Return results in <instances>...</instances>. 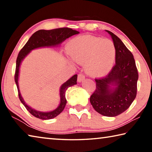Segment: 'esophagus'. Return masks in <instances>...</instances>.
<instances>
[{
	"mask_svg": "<svg viewBox=\"0 0 152 152\" xmlns=\"http://www.w3.org/2000/svg\"><path fill=\"white\" fill-rule=\"evenodd\" d=\"M85 78V76H84L82 74H79L78 76V82H82Z\"/></svg>",
	"mask_w": 152,
	"mask_h": 152,
	"instance_id": "esophagus-1",
	"label": "esophagus"
}]
</instances>
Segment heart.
Wrapping results in <instances>:
<instances>
[{
	"mask_svg": "<svg viewBox=\"0 0 152 152\" xmlns=\"http://www.w3.org/2000/svg\"><path fill=\"white\" fill-rule=\"evenodd\" d=\"M68 51L76 62L86 64L87 74L93 77L106 74L112 68L116 56L112 41L91 35L80 36L71 40Z\"/></svg>",
	"mask_w": 152,
	"mask_h": 152,
	"instance_id": "1",
	"label": "heart"
}]
</instances>
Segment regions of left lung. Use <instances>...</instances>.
Listing matches in <instances>:
<instances>
[{"label": "left lung", "instance_id": "obj_1", "mask_svg": "<svg viewBox=\"0 0 152 152\" xmlns=\"http://www.w3.org/2000/svg\"><path fill=\"white\" fill-rule=\"evenodd\" d=\"M111 36L116 56L115 65L106 76L96 79V90L90 98L92 107L106 117H116L125 111L137 94V69L132 52L114 33Z\"/></svg>", "mask_w": 152, "mask_h": 152}]
</instances>
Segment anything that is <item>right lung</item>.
Masks as SVG:
<instances>
[{"instance_id":"add662e5","label":"right lung","mask_w":152,"mask_h":152,"mask_svg":"<svg viewBox=\"0 0 152 152\" xmlns=\"http://www.w3.org/2000/svg\"><path fill=\"white\" fill-rule=\"evenodd\" d=\"M78 31L73 30L72 29L68 27L59 28L51 30H39L33 33L31 35L26 44L19 51V55L17 58L16 61V70L15 74V81L17 84V87L19 92V97L20 102L26 108L27 110L33 116L39 118L42 120H48L53 119L57 117L58 115L63 111L66 104V91L69 87L77 84V74L74 75L68 79L66 82L60 86V102L59 106L56 109L49 112H42L39 111L34 109H33L29 105H27L25 102L23 98L22 97L21 94L20 92L19 87V68L21 64L22 61L24 60L25 58L29 54L32 50L35 49L41 48H49V47H55V46L60 45L61 43L64 42L66 39H68L71 36L74 35L78 34Z\"/></svg>"}]
</instances>
